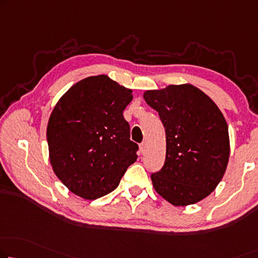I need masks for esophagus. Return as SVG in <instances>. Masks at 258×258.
<instances>
[{"label":"esophagus","mask_w":258,"mask_h":258,"mask_svg":"<svg viewBox=\"0 0 258 258\" xmlns=\"http://www.w3.org/2000/svg\"><path fill=\"white\" fill-rule=\"evenodd\" d=\"M146 147H147V146H146V142H142V144H140L139 151L141 154H144L146 152Z\"/></svg>","instance_id":"34e87169"}]
</instances>
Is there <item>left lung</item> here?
<instances>
[{
    "mask_svg": "<svg viewBox=\"0 0 258 258\" xmlns=\"http://www.w3.org/2000/svg\"><path fill=\"white\" fill-rule=\"evenodd\" d=\"M166 130V161L152 174L155 191L174 206L203 201L220 183L229 160L224 114L205 92L190 83L144 92Z\"/></svg>",
    "mask_w": 258,
    "mask_h": 258,
    "instance_id": "obj_1",
    "label": "left lung"
}]
</instances>
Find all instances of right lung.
Segmentation results:
<instances>
[{
	"mask_svg": "<svg viewBox=\"0 0 258 258\" xmlns=\"http://www.w3.org/2000/svg\"><path fill=\"white\" fill-rule=\"evenodd\" d=\"M132 89L107 75L79 81L61 96L48 119L49 162L73 194L95 201L112 192L137 161L122 111Z\"/></svg>",
	"mask_w": 258,
	"mask_h": 258,
	"instance_id": "add662e5",
	"label": "right lung"
}]
</instances>
